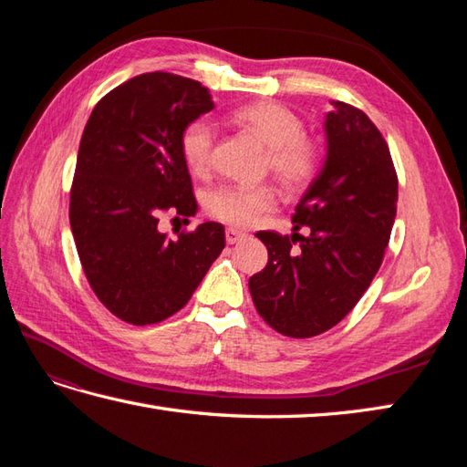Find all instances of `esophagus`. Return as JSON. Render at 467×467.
<instances>
[{"label": "esophagus", "instance_id": "esophagus-1", "mask_svg": "<svg viewBox=\"0 0 467 467\" xmlns=\"http://www.w3.org/2000/svg\"><path fill=\"white\" fill-rule=\"evenodd\" d=\"M246 239V234L243 231H239V228H226V243L228 244H236Z\"/></svg>", "mask_w": 467, "mask_h": 467}]
</instances>
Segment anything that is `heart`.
I'll use <instances>...</instances> for the list:
<instances>
[{"mask_svg": "<svg viewBox=\"0 0 467 467\" xmlns=\"http://www.w3.org/2000/svg\"><path fill=\"white\" fill-rule=\"evenodd\" d=\"M228 122L251 132L266 148V168L286 192H301L319 174L321 146L305 134L303 118L283 104L259 100L236 106ZM214 128L211 122L192 120L181 134V154L196 176L211 171ZM271 184H221L204 196L206 213L233 226H251L275 206Z\"/></svg>", "mask_w": 467, "mask_h": 467, "instance_id": "obj_1", "label": "heart"}]
</instances>
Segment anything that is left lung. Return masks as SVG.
Masks as SVG:
<instances>
[{"label": "left lung", "instance_id": "1", "mask_svg": "<svg viewBox=\"0 0 467 467\" xmlns=\"http://www.w3.org/2000/svg\"><path fill=\"white\" fill-rule=\"evenodd\" d=\"M321 172L295 208L293 234L261 231L269 263L249 279L256 311L295 339L349 313L383 261L398 213V174L385 138L359 108L333 102ZM306 225L310 233H296Z\"/></svg>", "mask_w": 467, "mask_h": 467}]
</instances>
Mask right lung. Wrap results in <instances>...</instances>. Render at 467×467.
<instances>
[{
	"label": "right lung",
	"instance_id": "add662e5",
	"mask_svg": "<svg viewBox=\"0 0 467 467\" xmlns=\"http://www.w3.org/2000/svg\"><path fill=\"white\" fill-rule=\"evenodd\" d=\"M213 108L201 82L150 72L108 92L84 128L69 224L92 291L126 323L154 325L181 311L224 249L218 223L176 241L158 231L162 213H196L181 134Z\"/></svg>",
	"mask_w": 467,
	"mask_h": 467
}]
</instances>
